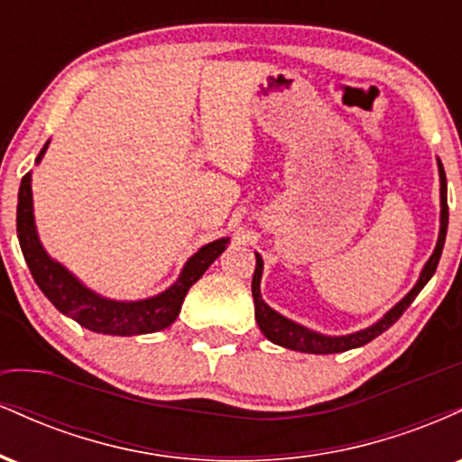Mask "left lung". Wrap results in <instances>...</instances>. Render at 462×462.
I'll return each mask as SVG.
<instances>
[{
	"label": "left lung",
	"instance_id": "left-lung-1",
	"mask_svg": "<svg viewBox=\"0 0 462 462\" xmlns=\"http://www.w3.org/2000/svg\"><path fill=\"white\" fill-rule=\"evenodd\" d=\"M439 176H441V232H439V243L434 254L430 256V261L426 263L423 267L421 278L415 284V289L406 295L395 309H391L386 315L380 319L378 323L367 328V330H360L356 334H347V337H323V334L310 332L306 328L298 326V323L284 319L282 315L269 309L261 298V275H263V258L256 254V272H254L252 278V295H254V304H256V321L258 328L269 341L275 343V346H282L289 349H298V352H306V354H337V352H347V349L360 347L365 343L374 341L375 337H380L384 330H389L393 323L404 315V310L412 304V300L417 298L419 291L428 284V280L432 278V273L437 272L439 258H441L443 245H445V235H448V180H445V171L443 164L439 162Z\"/></svg>",
	"mask_w": 462,
	"mask_h": 462
}]
</instances>
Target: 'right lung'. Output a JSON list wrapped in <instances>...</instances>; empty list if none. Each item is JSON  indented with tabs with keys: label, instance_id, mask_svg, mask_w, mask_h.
I'll return each mask as SVG.
<instances>
[{
	"label": "right lung",
	"instance_id": "add662e5",
	"mask_svg": "<svg viewBox=\"0 0 462 462\" xmlns=\"http://www.w3.org/2000/svg\"><path fill=\"white\" fill-rule=\"evenodd\" d=\"M47 147V145H45ZM39 153L36 162L45 153ZM17 235L19 245L23 252L25 263H28L32 278L43 291L45 298L56 306L62 315L76 319L79 326L88 328L93 332L102 334H119V337H130V334H147L158 332L162 328L171 326L182 309L184 295L189 289L204 275L206 269L221 256L227 245V238L208 243L195 254L187 263L178 282L167 289L164 293L152 300L143 301H113L104 300L91 293L87 286H82L67 272L62 264L51 261L41 247L39 236H36L34 217H32V187L30 173L21 178L19 187V204H17Z\"/></svg>",
	"mask_w": 462,
	"mask_h": 462
}]
</instances>
